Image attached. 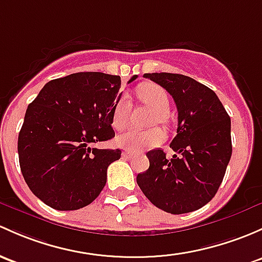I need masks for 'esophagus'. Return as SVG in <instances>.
<instances>
[{
  "mask_svg": "<svg viewBox=\"0 0 262 262\" xmlns=\"http://www.w3.org/2000/svg\"><path fill=\"white\" fill-rule=\"evenodd\" d=\"M133 156H134V153L130 152V150H124V152L122 153V157H123V158H125V159L132 158Z\"/></svg>",
  "mask_w": 262,
  "mask_h": 262,
  "instance_id": "obj_1",
  "label": "esophagus"
}]
</instances>
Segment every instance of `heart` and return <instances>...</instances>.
Returning <instances> with one entry per match:
<instances>
[{
    "mask_svg": "<svg viewBox=\"0 0 262 262\" xmlns=\"http://www.w3.org/2000/svg\"><path fill=\"white\" fill-rule=\"evenodd\" d=\"M139 100L144 105L149 106L154 114L152 124L168 122V112H169V98L166 90L162 86L152 82L140 85L137 90ZM130 103L126 98H120L115 103L112 114V125L115 130H124L129 124L130 115ZM164 140V132L161 128H152L148 130H132L125 132L117 138V144L126 150H139L143 148H152L161 144Z\"/></svg>",
    "mask_w": 262,
    "mask_h": 262,
    "instance_id": "1",
    "label": "heart"
}]
</instances>
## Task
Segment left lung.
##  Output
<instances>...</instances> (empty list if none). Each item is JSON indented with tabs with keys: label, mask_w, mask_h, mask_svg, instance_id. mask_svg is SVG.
<instances>
[{
	"label": "left lung",
	"mask_w": 262,
	"mask_h": 262,
	"mask_svg": "<svg viewBox=\"0 0 262 262\" xmlns=\"http://www.w3.org/2000/svg\"><path fill=\"white\" fill-rule=\"evenodd\" d=\"M144 78L172 95L178 110L176 154L162 149L147 153L149 168L137 183L156 207L173 214L203 207L214 197L232 154L231 119L213 90L181 74L152 73Z\"/></svg>",
	"instance_id": "left-lung-1"
}]
</instances>
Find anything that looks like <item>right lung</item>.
I'll list each match as a JSON object with an SVG mask.
<instances>
[{
	"label": "right lung",
	"mask_w": 262,
	"mask_h": 262,
	"mask_svg": "<svg viewBox=\"0 0 262 262\" xmlns=\"http://www.w3.org/2000/svg\"><path fill=\"white\" fill-rule=\"evenodd\" d=\"M120 84L117 75L71 74L45 84L27 106L18 161L25 182L45 205L74 211L100 194L106 169L122 150L93 145L115 136L112 114L122 95Z\"/></svg>",
	"instance_id": "add662e5"
}]
</instances>
